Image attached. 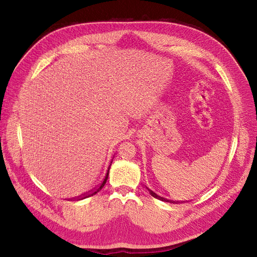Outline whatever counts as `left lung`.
Instances as JSON below:
<instances>
[{
  "mask_svg": "<svg viewBox=\"0 0 257 257\" xmlns=\"http://www.w3.org/2000/svg\"><path fill=\"white\" fill-rule=\"evenodd\" d=\"M149 192H150V195L151 196H153L154 198H158V199H160V200H162V201H168V203H173V204H179V201H174V200H169V199H166V198H164V197H162V196H160V195H158V194H155L153 191H151V190H149ZM182 203V201H181Z\"/></svg>",
  "mask_w": 257,
  "mask_h": 257,
  "instance_id": "obj_1",
  "label": "left lung"
}]
</instances>
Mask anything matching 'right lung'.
<instances>
[{"mask_svg":"<svg viewBox=\"0 0 257 257\" xmlns=\"http://www.w3.org/2000/svg\"><path fill=\"white\" fill-rule=\"evenodd\" d=\"M112 163V162H111ZM111 165V164H110ZM109 168H110V166H109ZM109 168H108V170H107V174H106V176H105V178H104V180L102 181V183H100L98 186H96V188H94V190H92V191H90V192H88V193H85V194H83L82 196H79V197H77L76 199H83V198H85V197H89V196H93L94 195V194H96L97 192H99L100 190L103 189V186L105 185V183H106V181H107V178H108V174H109Z\"/></svg>","mask_w":257,"mask_h":257,"instance_id":"1","label":"right lung"}]
</instances>
